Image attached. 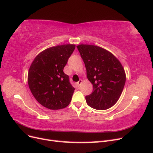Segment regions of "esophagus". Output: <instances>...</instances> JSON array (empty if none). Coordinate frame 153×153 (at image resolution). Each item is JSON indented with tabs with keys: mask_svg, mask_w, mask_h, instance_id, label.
<instances>
[{
	"mask_svg": "<svg viewBox=\"0 0 153 153\" xmlns=\"http://www.w3.org/2000/svg\"><path fill=\"white\" fill-rule=\"evenodd\" d=\"M82 80H80L78 82H76V85H77L78 88H79L80 87V84H82Z\"/></svg>",
	"mask_w": 153,
	"mask_h": 153,
	"instance_id": "34e87169",
	"label": "esophagus"
}]
</instances>
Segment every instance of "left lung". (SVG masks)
Instances as JSON below:
<instances>
[{"label": "left lung", "instance_id": "obj_1", "mask_svg": "<svg viewBox=\"0 0 153 153\" xmlns=\"http://www.w3.org/2000/svg\"><path fill=\"white\" fill-rule=\"evenodd\" d=\"M85 64L87 77L93 91L85 96L87 105L96 110H106L119 99L126 82V74L119 60L108 50L98 46H77Z\"/></svg>", "mask_w": 153, "mask_h": 153}]
</instances>
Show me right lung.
I'll list each match as a JSON object with an SVG mask.
<instances>
[{"instance_id":"add662e5","label":"right lung","mask_w":153,"mask_h":153,"mask_svg":"<svg viewBox=\"0 0 153 153\" xmlns=\"http://www.w3.org/2000/svg\"><path fill=\"white\" fill-rule=\"evenodd\" d=\"M75 45L52 47L39 53L32 61L28 73V84L35 99L50 110L66 108L75 91L63 69Z\"/></svg>"}]
</instances>
